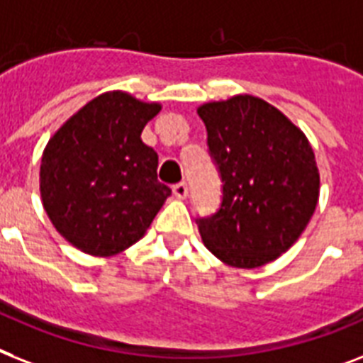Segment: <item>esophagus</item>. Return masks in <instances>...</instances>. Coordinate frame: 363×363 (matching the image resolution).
<instances>
[{
	"instance_id": "obj_1",
	"label": "esophagus",
	"mask_w": 363,
	"mask_h": 363,
	"mask_svg": "<svg viewBox=\"0 0 363 363\" xmlns=\"http://www.w3.org/2000/svg\"><path fill=\"white\" fill-rule=\"evenodd\" d=\"M173 194H175L177 199H186L188 197V186L186 182H179L173 186Z\"/></svg>"
}]
</instances>
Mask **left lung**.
Masks as SVG:
<instances>
[{
  "label": "left lung",
  "instance_id": "8db88e82",
  "mask_svg": "<svg viewBox=\"0 0 363 363\" xmlns=\"http://www.w3.org/2000/svg\"><path fill=\"white\" fill-rule=\"evenodd\" d=\"M197 113L223 182L220 211L199 220L203 244L222 263H272L308 228L320 177L306 134L267 100L235 95Z\"/></svg>",
  "mask_w": 363,
  "mask_h": 363
}]
</instances>
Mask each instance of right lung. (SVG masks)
<instances>
[{"label":"right lung","instance_id":"obj_1","mask_svg":"<svg viewBox=\"0 0 363 363\" xmlns=\"http://www.w3.org/2000/svg\"><path fill=\"white\" fill-rule=\"evenodd\" d=\"M160 110L158 102L108 91L65 121L44 147L43 207L79 252L95 257L125 252L172 196L156 177L158 155L141 141Z\"/></svg>","mask_w":363,"mask_h":363}]
</instances>
